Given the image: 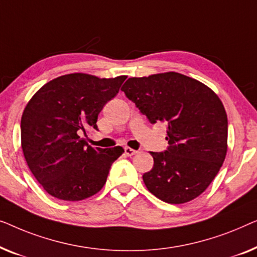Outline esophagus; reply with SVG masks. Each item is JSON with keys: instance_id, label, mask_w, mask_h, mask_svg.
Listing matches in <instances>:
<instances>
[{"instance_id": "1", "label": "esophagus", "mask_w": 257, "mask_h": 257, "mask_svg": "<svg viewBox=\"0 0 257 257\" xmlns=\"http://www.w3.org/2000/svg\"><path fill=\"white\" fill-rule=\"evenodd\" d=\"M124 153H125V155H127V156H134V155H136L137 153H139V151L127 147V148H124Z\"/></svg>"}]
</instances>
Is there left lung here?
<instances>
[{
    "mask_svg": "<svg viewBox=\"0 0 257 257\" xmlns=\"http://www.w3.org/2000/svg\"><path fill=\"white\" fill-rule=\"evenodd\" d=\"M121 91L150 123H168L169 147L150 153L154 166L143 175L147 189L168 204L196 199L227 154L228 121L221 100L202 82L177 72L129 78Z\"/></svg>",
    "mask_w": 257,
    "mask_h": 257,
    "instance_id": "8db88e82",
    "label": "left lung"
}]
</instances>
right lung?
<instances>
[{"label":"right lung","instance_id":"add662e5","mask_svg":"<svg viewBox=\"0 0 257 257\" xmlns=\"http://www.w3.org/2000/svg\"><path fill=\"white\" fill-rule=\"evenodd\" d=\"M125 79L65 74L39 88L25 106L21 120L24 158L52 197L79 201L94 196L106 184L111 164L124 149L92 148L81 134L89 127L97 128V115Z\"/></svg>","mask_w":257,"mask_h":257}]
</instances>
